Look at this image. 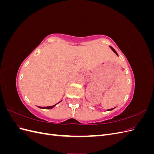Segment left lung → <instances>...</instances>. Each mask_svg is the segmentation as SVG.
Masks as SVG:
<instances>
[{"label":"left lung","mask_w":154,"mask_h":154,"mask_svg":"<svg viewBox=\"0 0 154 154\" xmlns=\"http://www.w3.org/2000/svg\"><path fill=\"white\" fill-rule=\"evenodd\" d=\"M110 48H111V49H112V51H114V53H116V54H117V55H118V53H117V52H116V51H115V49H114V48H112V47H110ZM114 109V108H113V109H108V110H112V109Z\"/></svg>","instance_id":"1"}]
</instances>
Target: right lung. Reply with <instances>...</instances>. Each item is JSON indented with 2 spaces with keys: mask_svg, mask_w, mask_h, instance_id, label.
<instances>
[{
  "mask_svg": "<svg viewBox=\"0 0 154 154\" xmlns=\"http://www.w3.org/2000/svg\"><path fill=\"white\" fill-rule=\"evenodd\" d=\"M57 105V104H55L54 105H53V106H38L39 108H41V109H53V107Z\"/></svg>",
  "mask_w": 154,
  "mask_h": 154,
  "instance_id": "right-lung-1",
  "label": "right lung"
}]
</instances>
